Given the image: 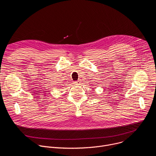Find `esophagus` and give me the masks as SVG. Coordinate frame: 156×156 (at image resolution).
Here are the masks:
<instances>
[{"mask_svg": "<svg viewBox=\"0 0 156 156\" xmlns=\"http://www.w3.org/2000/svg\"><path fill=\"white\" fill-rule=\"evenodd\" d=\"M73 83H74L75 85H80V82L79 81H75Z\"/></svg>", "mask_w": 156, "mask_h": 156, "instance_id": "1", "label": "esophagus"}]
</instances>
